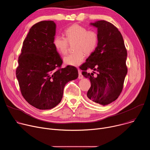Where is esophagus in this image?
Wrapping results in <instances>:
<instances>
[{"label":"esophagus","mask_w":150,"mask_h":150,"mask_svg":"<svg viewBox=\"0 0 150 150\" xmlns=\"http://www.w3.org/2000/svg\"><path fill=\"white\" fill-rule=\"evenodd\" d=\"M78 74H79L78 78H79V79H82V78H83V75H82L81 71L79 69H78Z\"/></svg>","instance_id":"1"}]
</instances>
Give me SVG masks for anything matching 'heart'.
I'll return each mask as SVG.
<instances>
[{"instance_id": "heart-1", "label": "heart", "mask_w": 150, "mask_h": 150, "mask_svg": "<svg viewBox=\"0 0 150 150\" xmlns=\"http://www.w3.org/2000/svg\"><path fill=\"white\" fill-rule=\"evenodd\" d=\"M65 37L57 35L53 39V43L56 51L62 55H65L68 50L69 43L75 42L74 47L76 51L64 57L65 64L78 66L85 59V54L93 53L98 44V34L95 30H89L79 24H74L64 31Z\"/></svg>"}]
</instances>
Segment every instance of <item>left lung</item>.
<instances>
[{
	"instance_id": "left-lung-1",
	"label": "left lung",
	"mask_w": 150,
	"mask_h": 150,
	"mask_svg": "<svg viewBox=\"0 0 150 150\" xmlns=\"http://www.w3.org/2000/svg\"><path fill=\"white\" fill-rule=\"evenodd\" d=\"M91 24L98 28V44L79 69L83 76L91 81L88 98L105 105L115 101L122 91L127 72V50L121 33L113 24L105 21ZM88 69L93 72H87Z\"/></svg>"
}]
</instances>
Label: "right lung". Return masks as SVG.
<instances>
[{
	"label": "right lung",
	"instance_id": "1",
	"mask_svg": "<svg viewBox=\"0 0 150 150\" xmlns=\"http://www.w3.org/2000/svg\"><path fill=\"white\" fill-rule=\"evenodd\" d=\"M56 24L42 21L33 25L24 39L16 69L21 94L35 108L50 109L63 97L67 83L76 79L74 66L62 68V59L53 41Z\"/></svg>",
	"mask_w": 150,
	"mask_h": 150
}]
</instances>
